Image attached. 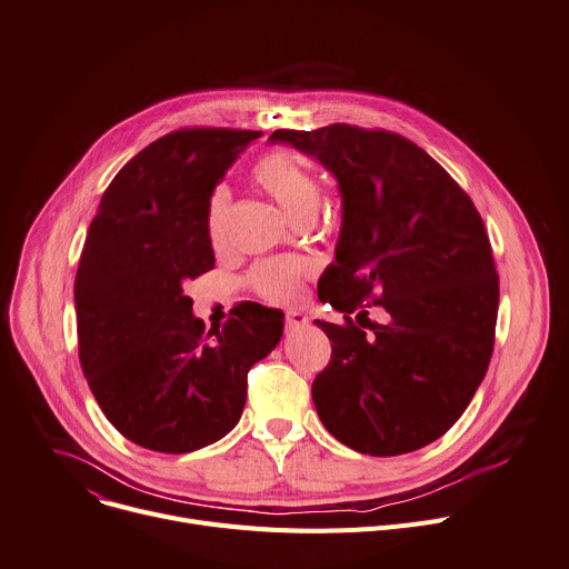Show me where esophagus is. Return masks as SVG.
<instances>
[{"mask_svg":"<svg viewBox=\"0 0 569 569\" xmlns=\"http://www.w3.org/2000/svg\"><path fill=\"white\" fill-rule=\"evenodd\" d=\"M308 318L301 311H288L286 313V331H295L299 327H306Z\"/></svg>","mask_w":569,"mask_h":569,"instance_id":"1","label":"esophagus"}]
</instances>
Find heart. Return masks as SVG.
<instances>
[{
	"mask_svg": "<svg viewBox=\"0 0 569 569\" xmlns=\"http://www.w3.org/2000/svg\"><path fill=\"white\" fill-rule=\"evenodd\" d=\"M251 177L270 197L279 201L292 222L313 220L318 216L322 183L318 174L301 159H297L295 153L286 149L268 151L263 159L256 161ZM229 206L231 190L227 186H216L209 199H206L203 227L213 247H222L227 242ZM308 277H311V266L301 261V258H270V261L256 263L247 281L261 299L277 306H288L299 299L301 286Z\"/></svg>",
	"mask_w": 569,
	"mask_h": 569,
	"instance_id": "heart-1",
	"label": "heart"
}]
</instances>
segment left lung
<instances>
[{
  "instance_id": "obj_1",
  "label": "left lung",
  "mask_w": 569,
  "mask_h": 569,
  "mask_svg": "<svg viewBox=\"0 0 569 569\" xmlns=\"http://www.w3.org/2000/svg\"><path fill=\"white\" fill-rule=\"evenodd\" d=\"M270 140L316 157L342 194L336 263L318 286L347 313L345 325L316 320L331 340L313 381L322 425L370 456L438 440L472 401L495 347L499 277L472 199L395 131L329 124L277 129ZM372 302L389 322L365 326L368 335L348 316Z\"/></svg>"
}]
</instances>
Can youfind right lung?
I'll return each mask as SVG.
<instances>
[{
	"instance_id": "add662e5",
	"label": "right lung",
	"mask_w": 569,
	"mask_h": 569,
	"mask_svg": "<svg viewBox=\"0 0 569 569\" xmlns=\"http://www.w3.org/2000/svg\"><path fill=\"white\" fill-rule=\"evenodd\" d=\"M261 131L186 127L116 174L74 279L79 360L107 420L131 442L188 453L240 420L247 375L283 333V313L244 303L209 333L183 295L213 270L206 199Z\"/></svg>"
}]
</instances>
